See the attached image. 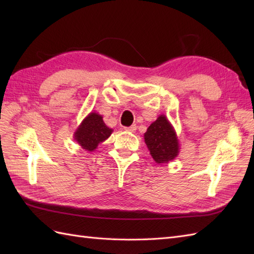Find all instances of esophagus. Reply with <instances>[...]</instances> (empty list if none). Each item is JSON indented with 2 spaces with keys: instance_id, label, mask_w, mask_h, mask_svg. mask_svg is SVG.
I'll return each instance as SVG.
<instances>
[{
  "instance_id": "34e87169",
  "label": "esophagus",
  "mask_w": 254,
  "mask_h": 254,
  "mask_svg": "<svg viewBox=\"0 0 254 254\" xmlns=\"http://www.w3.org/2000/svg\"><path fill=\"white\" fill-rule=\"evenodd\" d=\"M124 130L126 131H127V132H135L136 131V126H131V127H126L124 128Z\"/></svg>"
}]
</instances>
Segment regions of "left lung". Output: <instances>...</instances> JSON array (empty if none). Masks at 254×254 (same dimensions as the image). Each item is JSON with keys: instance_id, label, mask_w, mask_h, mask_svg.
<instances>
[{"instance_id": "8db88e82", "label": "left lung", "mask_w": 254, "mask_h": 254, "mask_svg": "<svg viewBox=\"0 0 254 254\" xmlns=\"http://www.w3.org/2000/svg\"><path fill=\"white\" fill-rule=\"evenodd\" d=\"M144 139L157 164H168L179 154V141L166 116L161 115L148 127Z\"/></svg>"}]
</instances>
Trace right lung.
Segmentation results:
<instances>
[{"label": "right lung", "mask_w": 254, "mask_h": 254, "mask_svg": "<svg viewBox=\"0 0 254 254\" xmlns=\"http://www.w3.org/2000/svg\"><path fill=\"white\" fill-rule=\"evenodd\" d=\"M112 128L108 127L102 117L96 112H90L74 133V139L82 148L93 152L97 146L111 135Z\"/></svg>", "instance_id": "add662e5"}]
</instances>
